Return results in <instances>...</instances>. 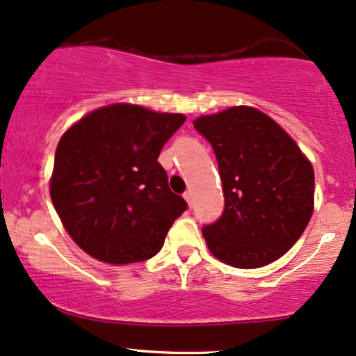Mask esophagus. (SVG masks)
I'll return each mask as SVG.
<instances>
[{"mask_svg": "<svg viewBox=\"0 0 356 356\" xmlns=\"http://www.w3.org/2000/svg\"><path fill=\"white\" fill-rule=\"evenodd\" d=\"M183 198L186 200L188 206H190V208H191V206H193V195H191V191H185V193H183Z\"/></svg>", "mask_w": 356, "mask_h": 356, "instance_id": "34e87169", "label": "esophagus"}]
</instances>
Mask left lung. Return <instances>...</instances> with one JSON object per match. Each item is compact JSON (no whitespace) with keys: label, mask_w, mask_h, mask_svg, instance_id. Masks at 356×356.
Here are the masks:
<instances>
[{"label":"left lung","mask_w":356,"mask_h":356,"mask_svg":"<svg viewBox=\"0 0 356 356\" xmlns=\"http://www.w3.org/2000/svg\"><path fill=\"white\" fill-rule=\"evenodd\" d=\"M195 129L216 153L225 213L203 227L225 264L257 269L282 257L314 213V166L291 135L249 105L201 115Z\"/></svg>","instance_id":"left-lung-1"}]
</instances>
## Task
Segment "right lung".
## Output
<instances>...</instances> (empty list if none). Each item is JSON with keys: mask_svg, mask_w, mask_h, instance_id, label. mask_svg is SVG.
I'll list each match as a JSON object with an SVG mask.
<instances>
[{"mask_svg": "<svg viewBox=\"0 0 356 356\" xmlns=\"http://www.w3.org/2000/svg\"><path fill=\"white\" fill-rule=\"evenodd\" d=\"M183 113L111 104L86 113L60 137L49 193L82 251L113 266L152 259L186 209L158 163Z\"/></svg>", "mask_w": 356, "mask_h": 356, "instance_id": "obj_1", "label": "right lung"}]
</instances>
